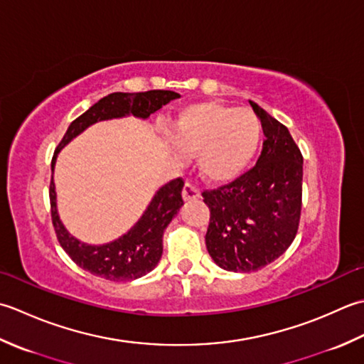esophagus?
<instances>
[{"instance_id": "obj_1", "label": "esophagus", "mask_w": 364, "mask_h": 364, "mask_svg": "<svg viewBox=\"0 0 364 364\" xmlns=\"http://www.w3.org/2000/svg\"><path fill=\"white\" fill-rule=\"evenodd\" d=\"M182 196L185 201H193V199H199L201 198V191L196 187V185H193L191 182H187L183 185V190H182Z\"/></svg>"}]
</instances>
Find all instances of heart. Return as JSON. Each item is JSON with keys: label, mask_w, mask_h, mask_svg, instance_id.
<instances>
[{"label": "heart", "mask_w": 364, "mask_h": 364, "mask_svg": "<svg viewBox=\"0 0 364 364\" xmlns=\"http://www.w3.org/2000/svg\"><path fill=\"white\" fill-rule=\"evenodd\" d=\"M262 127L251 109L226 103L193 102L177 111L169 138L182 155H196L199 173L210 182L239 177L261 143Z\"/></svg>", "instance_id": "obj_1"}]
</instances>
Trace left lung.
Wrapping results in <instances>:
<instances>
[{"label":"left lung","instance_id":"8db88e82","mask_svg":"<svg viewBox=\"0 0 364 364\" xmlns=\"http://www.w3.org/2000/svg\"><path fill=\"white\" fill-rule=\"evenodd\" d=\"M262 122L256 165L232 182L204 190L210 220L205 247L221 269L256 272L291 247L300 225L303 155L286 125L250 102Z\"/></svg>","mask_w":364,"mask_h":364}]
</instances>
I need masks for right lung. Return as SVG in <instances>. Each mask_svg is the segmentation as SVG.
<instances>
[{
    "instance_id": "obj_1",
    "label": "right lung",
    "mask_w": 364,
    "mask_h": 364,
    "mask_svg": "<svg viewBox=\"0 0 364 364\" xmlns=\"http://www.w3.org/2000/svg\"><path fill=\"white\" fill-rule=\"evenodd\" d=\"M179 97L181 95L174 91H161V89H152V91L144 92L108 94L107 97L94 103L91 108L69 125L68 132L55 149L53 159H51V169L55 168L58 152L91 124L125 114H133L146 119L154 111ZM182 188V177H177V179L166 183L165 187L157 191L143 217L127 234L114 242L102 245V247H92V245L81 243L73 239L59 221L55 183L53 177H51V223H53L59 245L81 269L103 279L132 281L149 273L159 264L163 253V232L183 204Z\"/></svg>"
}]
</instances>
